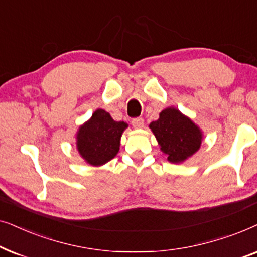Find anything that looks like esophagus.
I'll return each instance as SVG.
<instances>
[{
  "label": "esophagus",
  "mask_w": 257,
  "mask_h": 257,
  "mask_svg": "<svg viewBox=\"0 0 257 257\" xmlns=\"http://www.w3.org/2000/svg\"><path fill=\"white\" fill-rule=\"evenodd\" d=\"M131 124L135 128H143L144 127V119L143 118H135V119H132Z\"/></svg>",
  "instance_id": "1"
}]
</instances>
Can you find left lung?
<instances>
[{
	"instance_id": "obj_1",
	"label": "left lung",
	"mask_w": 257,
	"mask_h": 257,
	"mask_svg": "<svg viewBox=\"0 0 257 257\" xmlns=\"http://www.w3.org/2000/svg\"><path fill=\"white\" fill-rule=\"evenodd\" d=\"M150 128L170 163H182L198 152L201 146V130L175 107L161 111L159 119L151 122Z\"/></svg>"
}]
</instances>
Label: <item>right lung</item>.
<instances>
[{
  "mask_svg": "<svg viewBox=\"0 0 257 257\" xmlns=\"http://www.w3.org/2000/svg\"><path fill=\"white\" fill-rule=\"evenodd\" d=\"M127 126L124 121L113 120L103 108H98L77 132L76 145L80 157L91 166H101L113 159Z\"/></svg>",
  "mask_w": 257,
  "mask_h": 257,
  "instance_id": "add662e5",
  "label": "right lung"
}]
</instances>
